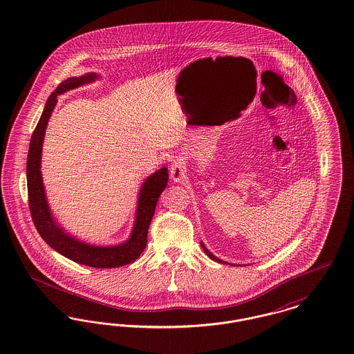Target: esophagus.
Segmentation results:
<instances>
[{
  "mask_svg": "<svg viewBox=\"0 0 354 354\" xmlns=\"http://www.w3.org/2000/svg\"><path fill=\"white\" fill-rule=\"evenodd\" d=\"M169 176L174 182L179 183L187 176V169H185V162L182 159H175L171 169H169Z\"/></svg>",
  "mask_w": 354,
  "mask_h": 354,
  "instance_id": "34e87169",
  "label": "esophagus"
}]
</instances>
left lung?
<instances>
[{
	"label": "left lung",
	"mask_w": 354,
	"mask_h": 354,
	"mask_svg": "<svg viewBox=\"0 0 354 354\" xmlns=\"http://www.w3.org/2000/svg\"><path fill=\"white\" fill-rule=\"evenodd\" d=\"M201 245H202L203 251L204 253L211 259V260H214V261H216V263H220V264H230V263H225V261H223V260H220L219 257H216V256H214L212 253L209 252L207 248H205V245H204V243L201 241ZM230 266H232V264H230Z\"/></svg>",
	"instance_id": "1"
}]
</instances>
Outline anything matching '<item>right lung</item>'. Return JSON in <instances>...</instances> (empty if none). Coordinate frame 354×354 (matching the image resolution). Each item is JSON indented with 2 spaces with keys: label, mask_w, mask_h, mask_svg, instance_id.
<instances>
[{
  "label": "right lung",
  "mask_w": 354,
  "mask_h": 354,
  "mask_svg": "<svg viewBox=\"0 0 354 354\" xmlns=\"http://www.w3.org/2000/svg\"><path fill=\"white\" fill-rule=\"evenodd\" d=\"M100 78L101 75L94 71L80 77H70L66 81L59 84L48 98L42 115L32 135L28 152V195L34 225L38 234L54 251L78 264L87 267L117 268L133 263L140 256V253L145 251L147 245V232L155 212L156 203L169 182L167 167L156 169L153 174L145 179L138 194L134 225L131 234L127 240L114 245L90 244L66 232L65 228L61 227V224L55 220V216L51 212L41 172L42 145L45 139L48 122L58 102L57 97L68 93L73 88H78L84 84H93Z\"/></svg>",
  "instance_id": "1"
}]
</instances>
